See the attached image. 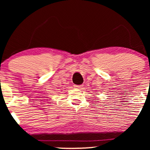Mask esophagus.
I'll use <instances>...</instances> for the list:
<instances>
[{
    "label": "esophagus",
    "instance_id": "esophagus-1",
    "mask_svg": "<svg viewBox=\"0 0 150 150\" xmlns=\"http://www.w3.org/2000/svg\"><path fill=\"white\" fill-rule=\"evenodd\" d=\"M74 87L76 88H77V89H81V88L83 87V86L82 85H74Z\"/></svg>",
    "mask_w": 150,
    "mask_h": 150
}]
</instances>
